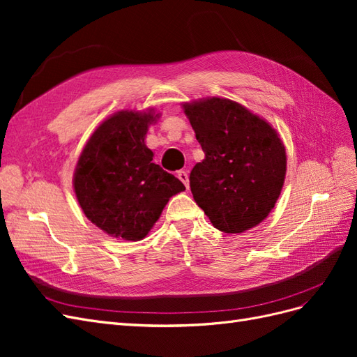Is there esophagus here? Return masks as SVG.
Here are the masks:
<instances>
[{"label":"esophagus","instance_id":"34e87169","mask_svg":"<svg viewBox=\"0 0 357 357\" xmlns=\"http://www.w3.org/2000/svg\"><path fill=\"white\" fill-rule=\"evenodd\" d=\"M177 177L183 181V185H185L189 189V174H188V172L186 171H178Z\"/></svg>","mask_w":357,"mask_h":357}]
</instances>
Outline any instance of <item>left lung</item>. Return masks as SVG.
I'll use <instances>...</instances> for the list:
<instances>
[{"mask_svg":"<svg viewBox=\"0 0 357 357\" xmlns=\"http://www.w3.org/2000/svg\"><path fill=\"white\" fill-rule=\"evenodd\" d=\"M205 158L190 171V190L214 228L240 234L274 208L286 176L275 129L241 104L207 98L185 104Z\"/></svg>","mask_w":357,"mask_h":357,"instance_id":"8db88e82","label":"left lung"}]
</instances>
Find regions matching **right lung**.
Listing matches in <instances>:
<instances>
[{
    "label": "right lung",
    "mask_w": 357,
    "mask_h": 357,
    "mask_svg": "<svg viewBox=\"0 0 357 357\" xmlns=\"http://www.w3.org/2000/svg\"><path fill=\"white\" fill-rule=\"evenodd\" d=\"M159 114L119 112L86 143L74 171V192L83 213L100 229L126 241L143 240L168 199L186 188L153 164L144 144Z\"/></svg>",
    "instance_id": "obj_1"
}]
</instances>
